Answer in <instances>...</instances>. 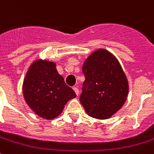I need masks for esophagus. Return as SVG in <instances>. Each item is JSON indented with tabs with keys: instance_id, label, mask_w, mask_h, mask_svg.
I'll return each instance as SVG.
<instances>
[{
	"instance_id": "esophagus-1",
	"label": "esophagus",
	"mask_w": 154,
	"mask_h": 154,
	"mask_svg": "<svg viewBox=\"0 0 154 154\" xmlns=\"http://www.w3.org/2000/svg\"><path fill=\"white\" fill-rule=\"evenodd\" d=\"M73 90H74V92H75V93H76V95L78 96V94H79V90H78L77 87H74Z\"/></svg>"
}]
</instances>
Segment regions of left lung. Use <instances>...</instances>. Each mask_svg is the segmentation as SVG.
I'll return each mask as SVG.
<instances>
[{"instance_id":"8db88e82","label":"left lung","mask_w":154,"mask_h":154,"mask_svg":"<svg viewBox=\"0 0 154 154\" xmlns=\"http://www.w3.org/2000/svg\"><path fill=\"white\" fill-rule=\"evenodd\" d=\"M85 75L80 103L88 116L108 119L125 103L128 81L120 62L112 53L100 48L88 57L82 65Z\"/></svg>"}]
</instances>
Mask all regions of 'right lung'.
<instances>
[{
  "mask_svg": "<svg viewBox=\"0 0 154 154\" xmlns=\"http://www.w3.org/2000/svg\"><path fill=\"white\" fill-rule=\"evenodd\" d=\"M56 66L54 62L36 59L29 66L22 84L26 104L35 114L47 120L58 117L66 103L77 97Z\"/></svg>",
  "mask_w": 154,
  "mask_h": 154,
  "instance_id": "add662e5",
  "label": "right lung"
}]
</instances>
